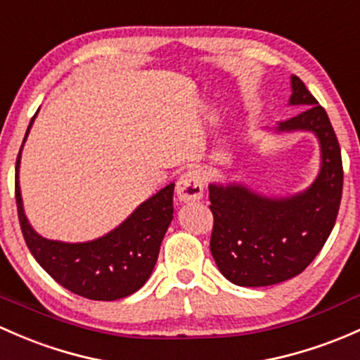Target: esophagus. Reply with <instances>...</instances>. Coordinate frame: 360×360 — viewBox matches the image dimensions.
<instances>
[{
	"mask_svg": "<svg viewBox=\"0 0 360 360\" xmlns=\"http://www.w3.org/2000/svg\"><path fill=\"white\" fill-rule=\"evenodd\" d=\"M176 193L179 202H198L203 196V177L198 170L191 169L186 170L184 174H181V177L177 179Z\"/></svg>",
	"mask_w": 360,
	"mask_h": 360,
	"instance_id": "1",
	"label": "esophagus"
}]
</instances>
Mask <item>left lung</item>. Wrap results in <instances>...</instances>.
Listing matches in <instances>:
<instances>
[{
    "instance_id": "8db88e82",
    "label": "left lung",
    "mask_w": 360,
    "mask_h": 360,
    "mask_svg": "<svg viewBox=\"0 0 360 360\" xmlns=\"http://www.w3.org/2000/svg\"><path fill=\"white\" fill-rule=\"evenodd\" d=\"M291 91L290 105L304 110L274 129L316 134L321 146L316 181L285 198L236 183L209 184L210 252L222 276L238 286H271L300 274L324 247L338 215L343 165L330 117L297 75H291Z\"/></svg>"
}]
</instances>
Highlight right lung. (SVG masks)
<instances>
[{
  "label": "right lung",
  "instance_id": "right-lung-1",
  "mask_svg": "<svg viewBox=\"0 0 360 360\" xmlns=\"http://www.w3.org/2000/svg\"><path fill=\"white\" fill-rule=\"evenodd\" d=\"M22 146L15 165V200L22 234L37 264L63 288L89 300H119L141 288L157 264L162 240L172 221L174 184L155 193L119 228L98 240L86 243L46 240L32 229L24 214L18 186Z\"/></svg>",
  "mask_w": 360,
  "mask_h": 360
}]
</instances>
